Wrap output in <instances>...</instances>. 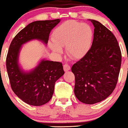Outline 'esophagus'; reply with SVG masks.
Segmentation results:
<instances>
[{
	"label": "esophagus",
	"instance_id": "34e87169",
	"mask_svg": "<svg viewBox=\"0 0 128 128\" xmlns=\"http://www.w3.org/2000/svg\"><path fill=\"white\" fill-rule=\"evenodd\" d=\"M63 69H64V71L65 72H67L68 70H70V66L68 64H65V65H63Z\"/></svg>",
	"mask_w": 128,
	"mask_h": 128
}]
</instances>
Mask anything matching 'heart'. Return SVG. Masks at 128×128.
<instances>
[{"mask_svg":"<svg viewBox=\"0 0 128 128\" xmlns=\"http://www.w3.org/2000/svg\"><path fill=\"white\" fill-rule=\"evenodd\" d=\"M93 38V31L88 24L68 20L58 27L53 32L51 49L61 54V48L66 47L68 55L72 59L82 58L90 49Z\"/></svg>","mask_w":128,"mask_h":128,"instance_id":"1","label":"heart"}]
</instances>
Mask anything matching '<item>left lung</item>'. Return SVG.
<instances>
[{"instance_id":"8db88e82","label":"left lung","mask_w":128,"mask_h":128,"mask_svg":"<svg viewBox=\"0 0 128 128\" xmlns=\"http://www.w3.org/2000/svg\"><path fill=\"white\" fill-rule=\"evenodd\" d=\"M94 26L92 46L72 67L75 78L74 93L82 102L93 104L109 97L118 82L121 52L116 38L98 21Z\"/></svg>"}]
</instances>
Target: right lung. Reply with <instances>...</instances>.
<instances>
[{
  "instance_id": "right-lung-1",
  "label": "right lung",
  "mask_w": 128,
  "mask_h": 128,
  "mask_svg": "<svg viewBox=\"0 0 128 128\" xmlns=\"http://www.w3.org/2000/svg\"><path fill=\"white\" fill-rule=\"evenodd\" d=\"M60 21L57 19L30 23L17 34L8 48L6 67L10 86L15 94L30 105L40 106L49 102L56 81L65 72L61 62L45 60L32 71L24 72L18 63L20 48L32 40H38L46 44L51 31Z\"/></svg>"
}]
</instances>
